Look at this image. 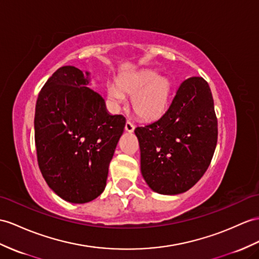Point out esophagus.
Masks as SVG:
<instances>
[{
  "mask_svg": "<svg viewBox=\"0 0 259 259\" xmlns=\"http://www.w3.org/2000/svg\"><path fill=\"white\" fill-rule=\"evenodd\" d=\"M135 130V125H134V123L133 122H131V121H126V123H125V131H127L128 133H132V132H133Z\"/></svg>",
  "mask_w": 259,
  "mask_h": 259,
  "instance_id": "esophagus-1",
  "label": "esophagus"
}]
</instances>
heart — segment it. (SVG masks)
<instances>
[{"label":"heart","instance_id":"b5f03b06","mask_svg":"<svg viewBox=\"0 0 259 259\" xmlns=\"http://www.w3.org/2000/svg\"><path fill=\"white\" fill-rule=\"evenodd\" d=\"M170 91V83L165 78H158L154 71H144L119 79L117 87L109 84L108 93L115 106L124 103L123 93L133 96V108L143 118H155L165 110Z\"/></svg>","mask_w":259,"mask_h":259}]
</instances>
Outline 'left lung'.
<instances>
[{
	"label": "left lung",
	"mask_w": 259,
	"mask_h": 259,
	"mask_svg": "<svg viewBox=\"0 0 259 259\" xmlns=\"http://www.w3.org/2000/svg\"><path fill=\"white\" fill-rule=\"evenodd\" d=\"M141 170L147 185L160 194L192 188L209 168L218 143L213 97L202 77L185 80L171 104L157 121L137 126Z\"/></svg>",
	"instance_id": "left-lung-1"
}]
</instances>
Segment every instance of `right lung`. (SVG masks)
Masks as SVG:
<instances>
[{"label": "right lung", "mask_w": 259, "mask_h": 259, "mask_svg": "<svg viewBox=\"0 0 259 259\" xmlns=\"http://www.w3.org/2000/svg\"><path fill=\"white\" fill-rule=\"evenodd\" d=\"M64 66L38 94L35 110L37 161L52 190L71 203L103 192L109 165L126 119L111 115L89 84V72Z\"/></svg>", "instance_id": "add662e5"}]
</instances>
